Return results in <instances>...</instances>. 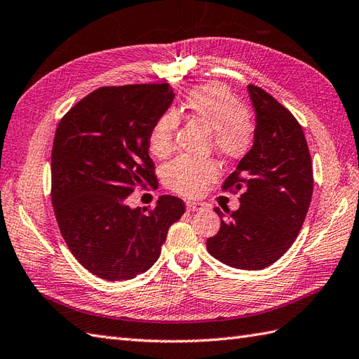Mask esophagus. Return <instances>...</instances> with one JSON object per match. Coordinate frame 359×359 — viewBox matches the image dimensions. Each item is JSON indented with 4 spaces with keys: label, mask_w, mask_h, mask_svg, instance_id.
<instances>
[{
    "label": "esophagus",
    "mask_w": 359,
    "mask_h": 359,
    "mask_svg": "<svg viewBox=\"0 0 359 359\" xmlns=\"http://www.w3.org/2000/svg\"><path fill=\"white\" fill-rule=\"evenodd\" d=\"M202 208H203V205L198 203V202H187V211H189V212L200 211Z\"/></svg>",
    "instance_id": "34e87169"
}]
</instances>
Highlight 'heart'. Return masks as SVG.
<instances>
[{
    "instance_id": "heart-1",
    "label": "heart",
    "mask_w": 359,
    "mask_h": 359,
    "mask_svg": "<svg viewBox=\"0 0 359 359\" xmlns=\"http://www.w3.org/2000/svg\"><path fill=\"white\" fill-rule=\"evenodd\" d=\"M182 111L211 130L212 144L229 159L245 156L252 147L255 122L240 99L220 82H208L189 90L182 102ZM177 114L166 111L159 116L148 136V147L156 157H168L174 149ZM217 163L182 156L165 166L163 183L174 193L194 197L217 177Z\"/></svg>"
}]
</instances>
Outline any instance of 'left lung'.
I'll use <instances>...</instances> for the list:
<instances>
[{
	"mask_svg": "<svg viewBox=\"0 0 359 359\" xmlns=\"http://www.w3.org/2000/svg\"><path fill=\"white\" fill-rule=\"evenodd\" d=\"M255 111L252 148L223 189L240 191V208H219L222 224L206 240L208 252L231 268L258 271L292 246L309 210L313 174L302 125L287 108L257 86H248Z\"/></svg>",
	"mask_w": 359,
	"mask_h": 359,
	"instance_id": "8db88e82",
	"label": "left lung"
}]
</instances>
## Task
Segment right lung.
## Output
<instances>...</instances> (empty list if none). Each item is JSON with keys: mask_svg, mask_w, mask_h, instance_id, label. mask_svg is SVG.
Returning <instances> with one entry per match:
<instances>
[{"mask_svg": "<svg viewBox=\"0 0 359 359\" xmlns=\"http://www.w3.org/2000/svg\"><path fill=\"white\" fill-rule=\"evenodd\" d=\"M174 101L168 84L102 87L57 123L52 149V203L74 258L107 281L131 280L161 255L179 197L161 196L153 210L130 208L136 187H156L148 136Z\"/></svg>", "mask_w": 359, "mask_h": 359, "instance_id": "add662e5", "label": "right lung"}]
</instances>
